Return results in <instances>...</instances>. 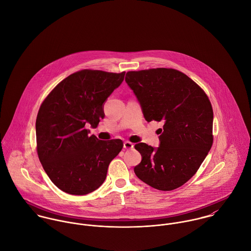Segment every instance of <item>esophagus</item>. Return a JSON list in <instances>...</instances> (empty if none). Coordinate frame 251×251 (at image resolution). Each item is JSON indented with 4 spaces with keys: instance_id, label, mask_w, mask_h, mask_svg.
<instances>
[{
    "instance_id": "1",
    "label": "esophagus",
    "mask_w": 251,
    "mask_h": 251,
    "mask_svg": "<svg viewBox=\"0 0 251 251\" xmlns=\"http://www.w3.org/2000/svg\"><path fill=\"white\" fill-rule=\"evenodd\" d=\"M134 147V145L131 143V142H129V141H126L125 143H124V148L126 149V150H130V149H132Z\"/></svg>"
}]
</instances>
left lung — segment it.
I'll return each mask as SVG.
<instances>
[{"label": "left lung", "instance_id": "8db88e82", "mask_svg": "<svg viewBox=\"0 0 251 251\" xmlns=\"http://www.w3.org/2000/svg\"><path fill=\"white\" fill-rule=\"evenodd\" d=\"M126 82L138 99L146 121L162 122L157 149L136 144L141 162L136 176L163 191L191 179L212 148L214 112L204 90L174 69L126 72Z\"/></svg>", "mask_w": 251, "mask_h": 251}]
</instances>
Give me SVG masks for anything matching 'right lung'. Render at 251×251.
Listing matches in <instances>:
<instances>
[{"instance_id": "obj_1", "label": "right lung", "mask_w": 251, "mask_h": 251, "mask_svg": "<svg viewBox=\"0 0 251 251\" xmlns=\"http://www.w3.org/2000/svg\"><path fill=\"white\" fill-rule=\"evenodd\" d=\"M125 73L82 70L61 81L41 103L36 121V151L49 179L72 195L98 189L122 151L121 139L99 140L87 126L104 118L103 103Z\"/></svg>"}]
</instances>
